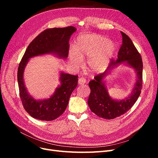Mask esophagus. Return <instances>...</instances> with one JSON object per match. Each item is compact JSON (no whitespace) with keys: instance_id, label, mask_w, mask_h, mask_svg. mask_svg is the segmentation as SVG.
I'll return each instance as SVG.
<instances>
[{"instance_id":"obj_1","label":"esophagus","mask_w":158,"mask_h":158,"mask_svg":"<svg viewBox=\"0 0 158 158\" xmlns=\"http://www.w3.org/2000/svg\"><path fill=\"white\" fill-rule=\"evenodd\" d=\"M78 84L79 85H84V84L86 83V80H85V79L84 78H80L78 79Z\"/></svg>"}]
</instances>
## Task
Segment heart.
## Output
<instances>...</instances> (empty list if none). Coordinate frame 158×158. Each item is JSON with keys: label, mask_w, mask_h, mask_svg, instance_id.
<instances>
[{"label": "heart", "mask_w": 158, "mask_h": 158, "mask_svg": "<svg viewBox=\"0 0 158 158\" xmlns=\"http://www.w3.org/2000/svg\"><path fill=\"white\" fill-rule=\"evenodd\" d=\"M115 51V44L103 35H83L78 37L75 49H70L69 63L73 69H79L83 65V60L87 58L88 69L92 73H99L108 67Z\"/></svg>", "instance_id": "b5f03b06"}]
</instances>
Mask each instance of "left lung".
I'll return each mask as SVG.
<instances>
[{"label": "left lung", "mask_w": 158, "mask_h": 158, "mask_svg": "<svg viewBox=\"0 0 158 158\" xmlns=\"http://www.w3.org/2000/svg\"><path fill=\"white\" fill-rule=\"evenodd\" d=\"M123 44L118 52L117 59L112 60L107 70L94 77L89 82L91 92L88 98V106L97 116L105 119H113L128 111L139 97L142 86L143 64L141 56L127 34L121 31ZM125 65L135 70L136 82L131 93L122 100L113 99L108 92L104 78L119 65Z\"/></svg>", "instance_id": "left-lung-1"}]
</instances>
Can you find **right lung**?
<instances>
[{
  "instance_id": "add662e5",
  "label": "right lung",
  "mask_w": 158,
  "mask_h": 158,
  "mask_svg": "<svg viewBox=\"0 0 158 158\" xmlns=\"http://www.w3.org/2000/svg\"><path fill=\"white\" fill-rule=\"evenodd\" d=\"M76 27L47 29L33 40L23 55L18 69V83L23 106L30 116L41 121H52L63 114L68 106L72 92L78 85V76L60 72V85L49 98L36 99L28 93L23 81V73L32 57L52 54L66 59L69 55V40Z\"/></svg>"
}]
</instances>
